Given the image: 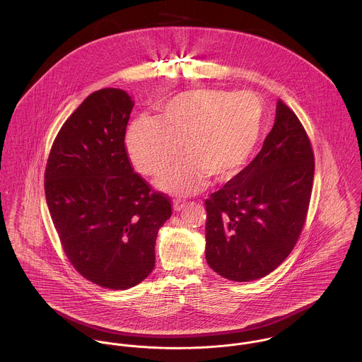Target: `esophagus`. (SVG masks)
<instances>
[{"label": "esophagus", "mask_w": 362, "mask_h": 362, "mask_svg": "<svg viewBox=\"0 0 362 362\" xmlns=\"http://www.w3.org/2000/svg\"><path fill=\"white\" fill-rule=\"evenodd\" d=\"M185 207V202H182V201H174V210L175 211H180V210H182Z\"/></svg>", "instance_id": "34e87169"}]
</instances>
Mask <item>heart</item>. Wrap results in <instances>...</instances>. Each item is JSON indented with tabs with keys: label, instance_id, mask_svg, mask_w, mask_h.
<instances>
[{
	"label": "heart",
	"instance_id": "obj_1",
	"mask_svg": "<svg viewBox=\"0 0 362 362\" xmlns=\"http://www.w3.org/2000/svg\"><path fill=\"white\" fill-rule=\"evenodd\" d=\"M263 127L258 100L248 93L192 90L161 105L158 119L139 118L127 132V149L136 170L160 175L181 151L185 155L158 181L177 195L235 177L254 153Z\"/></svg>",
	"mask_w": 362,
	"mask_h": 362
}]
</instances>
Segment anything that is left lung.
Listing matches in <instances>:
<instances>
[{"label":"left lung","instance_id":"left-lung-1","mask_svg":"<svg viewBox=\"0 0 362 362\" xmlns=\"http://www.w3.org/2000/svg\"><path fill=\"white\" fill-rule=\"evenodd\" d=\"M313 173L307 131L279 99L257 157L205 201L209 266L228 280L252 281L281 264L304 228Z\"/></svg>","mask_w":362,"mask_h":362}]
</instances>
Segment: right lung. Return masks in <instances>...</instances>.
<instances>
[{
    "label": "right lung",
    "mask_w": 362,
    "mask_h": 362,
    "mask_svg": "<svg viewBox=\"0 0 362 362\" xmlns=\"http://www.w3.org/2000/svg\"><path fill=\"white\" fill-rule=\"evenodd\" d=\"M132 107L121 89L89 95L57 134L45 171L66 258L86 280L111 290L152 273L157 231L173 211L168 195L134 171L125 148Z\"/></svg>",
    "instance_id": "add662e5"
}]
</instances>
